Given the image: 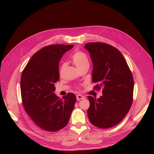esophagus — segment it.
Masks as SVG:
<instances>
[{
    "label": "esophagus",
    "mask_w": 154,
    "mask_h": 154,
    "mask_svg": "<svg viewBox=\"0 0 154 154\" xmlns=\"http://www.w3.org/2000/svg\"><path fill=\"white\" fill-rule=\"evenodd\" d=\"M77 100H80L81 99H83L85 98L84 96H82V95H77Z\"/></svg>",
    "instance_id": "esophagus-1"
}]
</instances>
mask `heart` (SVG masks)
<instances>
[{
  "label": "heart",
  "instance_id": "heart-1",
  "mask_svg": "<svg viewBox=\"0 0 154 154\" xmlns=\"http://www.w3.org/2000/svg\"><path fill=\"white\" fill-rule=\"evenodd\" d=\"M72 61L79 70L85 66H89V60L86 54L82 51H76L72 57ZM66 66V63L63 62L60 67V73H61Z\"/></svg>",
  "mask_w": 154,
  "mask_h": 154
}]
</instances>
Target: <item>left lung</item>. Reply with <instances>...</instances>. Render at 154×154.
<instances>
[{"label":"left lung","instance_id":"obj_1","mask_svg":"<svg viewBox=\"0 0 154 154\" xmlns=\"http://www.w3.org/2000/svg\"><path fill=\"white\" fill-rule=\"evenodd\" d=\"M85 48L93 64L94 88L102 89L99 99L88 96L90 122L102 128L112 127L126 116L133 100L134 82L128 64L116 48L103 42L87 43Z\"/></svg>","mask_w":154,"mask_h":154}]
</instances>
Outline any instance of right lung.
<instances>
[{
    "instance_id": "1",
    "label": "right lung",
    "mask_w": 154,
    "mask_h": 154,
    "mask_svg": "<svg viewBox=\"0 0 154 154\" xmlns=\"http://www.w3.org/2000/svg\"><path fill=\"white\" fill-rule=\"evenodd\" d=\"M73 47L56 45L42 48L32 57L22 73L20 92L25 110L37 125L47 131H56L66 125L76 102L72 93L62 99L54 93L60 77L59 61Z\"/></svg>"
}]
</instances>
